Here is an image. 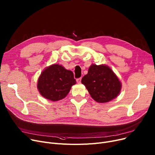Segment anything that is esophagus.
I'll list each match as a JSON object with an SVG mask.
<instances>
[{
	"mask_svg": "<svg viewBox=\"0 0 155 155\" xmlns=\"http://www.w3.org/2000/svg\"><path fill=\"white\" fill-rule=\"evenodd\" d=\"M81 80H82V78H78L77 79V82L78 84H80L81 83Z\"/></svg>",
	"mask_w": 155,
	"mask_h": 155,
	"instance_id": "1",
	"label": "esophagus"
}]
</instances>
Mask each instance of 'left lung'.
<instances>
[{
  "instance_id": "8db88e82",
  "label": "left lung",
  "mask_w": 155,
  "mask_h": 155,
  "mask_svg": "<svg viewBox=\"0 0 155 155\" xmlns=\"http://www.w3.org/2000/svg\"><path fill=\"white\" fill-rule=\"evenodd\" d=\"M91 97L97 102H107L116 98L121 84L112 70L105 65L92 64L82 79Z\"/></svg>"
}]
</instances>
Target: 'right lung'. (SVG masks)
<instances>
[{
  "mask_svg": "<svg viewBox=\"0 0 155 155\" xmlns=\"http://www.w3.org/2000/svg\"><path fill=\"white\" fill-rule=\"evenodd\" d=\"M75 84L76 80L71 71L54 64L41 73L38 79V88L45 98L57 101L64 98L71 86Z\"/></svg>",
  "mask_w": 155,
  "mask_h": 155,
  "instance_id": "add662e5",
  "label": "right lung"
}]
</instances>
